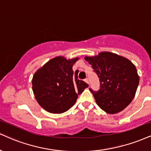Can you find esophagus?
Masks as SVG:
<instances>
[{"label":"esophagus","instance_id":"obj_1","mask_svg":"<svg viewBox=\"0 0 151 151\" xmlns=\"http://www.w3.org/2000/svg\"><path fill=\"white\" fill-rule=\"evenodd\" d=\"M85 82L86 83H87V84H89V81H88V79L87 78H86V79H85Z\"/></svg>","mask_w":151,"mask_h":151}]
</instances>
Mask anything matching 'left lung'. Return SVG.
<instances>
[{
  "label": "left lung",
  "instance_id": "obj_1",
  "mask_svg": "<svg viewBox=\"0 0 151 151\" xmlns=\"http://www.w3.org/2000/svg\"><path fill=\"white\" fill-rule=\"evenodd\" d=\"M99 78L100 90L90 89L97 105L109 114L124 110L135 96L139 76L134 64L125 57L110 52L85 57Z\"/></svg>",
  "mask_w": 151,
  "mask_h": 151
}]
</instances>
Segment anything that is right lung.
Masks as SVG:
<instances>
[{"instance_id":"obj_1","label":"right lung","mask_w":151,"mask_h":151,"mask_svg":"<svg viewBox=\"0 0 151 151\" xmlns=\"http://www.w3.org/2000/svg\"><path fill=\"white\" fill-rule=\"evenodd\" d=\"M78 57L66 59L59 56L50 59L36 70L32 78V90L39 105L47 112L62 113L76 104L78 94L89 86L78 79L73 66Z\"/></svg>"}]
</instances>
